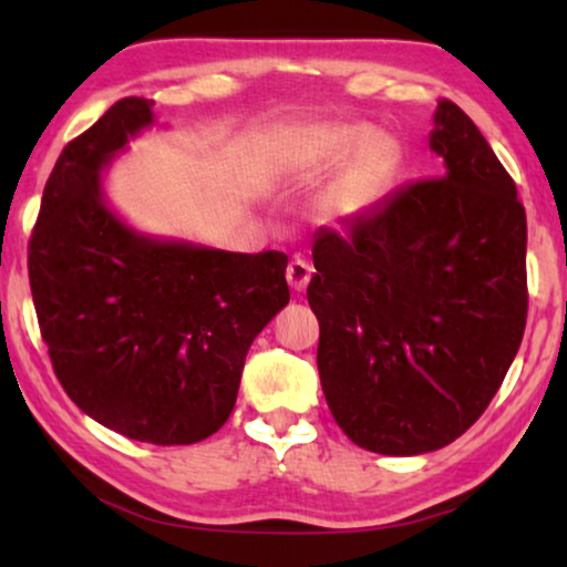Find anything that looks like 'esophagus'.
Listing matches in <instances>:
<instances>
[{
  "label": "esophagus",
  "instance_id": "1",
  "mask_svg": "<svg viewBox=\"0 0 567 567\" xmlns=\"http://www.w3.org/2000/svg\"><path fill=\"white\" fill-rule=\"evenodd\" d=\"M310 277H312V265L308 262V259L295 257L292 262L287 265V282H290L295 292H302L305 287H308Z\"/></svg>",
  "mask_w": 567,
  "mask_h": 567
}]
</instances>
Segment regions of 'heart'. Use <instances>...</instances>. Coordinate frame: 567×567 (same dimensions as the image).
<instances>
[{"label":"heart","mask_w":567,"mask_h":567,"mask_svg":"<svg viewBox=\"0 0 567 567\" xmlns=\"http://www.w3.org/2000/svg\"><path fill=\"white\" fill-rule=\"evenodd\" d=\"M373 146V133L363 128H326L310 133L302 141L298 161L305 168H326L336 161H343L358 151ZM385 171V156L373 154L361 161L350 174L336 186L330 196V204L338 212H355L371 199L379 188Z\"/></svg>","instance_id":"heart-1"}]
</instances>
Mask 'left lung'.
I'll return each mask as SVG.
<instances>
[{
  "instance_id": "1",
  "label": "left lung",
  "mask_w": 567,
  "mask_h": 567,
  "mask_svg": "<svg viewBox=\"0 0 567 567\" xmlns=\"http://www.w3.org/2000/svg\"><path fill=\"white\" fill-rule=\"evenodd\" d=\"M416 178L312 245L308 302L336 424L375 454L460 439L515 361L527 322V217L517 186L460 105L442 97Z\"/></svg>"
}]
</instances>
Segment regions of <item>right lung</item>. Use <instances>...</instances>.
Segmentation results:
<instances>
[{"instance_id": "obj_1", "label": "right lung", "mask_w": 567, "mask_h": 567, "mask_svg": "<svg viewBox=\"0 0 567 567\" xmlns=\"http://www.w3.org/2000/svg\"><path fill=\"white\" fill-rule=\"evenodd\" d=\"M151 105L121 97L62 148L27 269L68 396L123 436L176 446L224 426L251 340L290 302V287L282 251L151 241L103 204L101 171L154 123Z\"/></svg>"}]
</instances>
